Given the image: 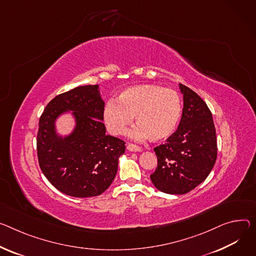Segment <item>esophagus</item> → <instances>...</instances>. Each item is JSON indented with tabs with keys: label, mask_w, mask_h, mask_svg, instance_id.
I'll use <instances>...</instances> for the list:
<instances>
[{
	"label": "esophagus",
	"mask_w": 256,
	"mask_h": 256,
	"mask_svg": "<svg viewBox=\"0 0 256 256\" xmlns=\"http://www.w3.org/2000/svg\"><path fill=\"white\" fill-rule=\"evenodd\" d=\"M126 149H128L130 152H141V151H142L141 147L136 146V145H134V144H128V145L126 146Z\"/></svg>",
	"instance_id": "1"
}]
</instances>
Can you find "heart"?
Masks as SVG:
<instances>
[{"label":"heart","mask_w":256,"mask_h":256,"mask_svg":"<svg viewBox=\"0 0 256 256\" xmlns=\"http://www.w3.org/2000/svg\"><path fill=\"white\" fill-rule=\"evenodd\" d=\"M182 104L174 90L156 84H141L120 92L118 103L109 101L103 111V120L113 134H124L136 116L138 124L130 136L134 140L150 138L164 141L172 136L180 124Z\"/></svg>","instance_id":"b5f03b06"}]
</instances>
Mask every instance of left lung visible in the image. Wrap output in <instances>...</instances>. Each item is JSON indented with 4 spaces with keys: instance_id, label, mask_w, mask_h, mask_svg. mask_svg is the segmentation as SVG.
Masks as SVG:
<instances>
[{
    "instance_id": "obj_1",
    "label": "left lung",
    "mask_w": 256,
    "mask_h": 256,
    "mask_svg": "<svg viewBox=\"0 0 256 256\" xmlns=\"http://www.w3.org/2000/svg\"><path fill=\"white\" fill-rule=\"evenodd\" d=\"M184 108L178 130L154 148L157 168L150 176L166 194H186L200 184L214 166L218 144L212 114L194 90L182 84Z\"/></svg>"
}]
</instances>
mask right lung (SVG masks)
I'll use <instances>...</instances> for the list:
<instances>
[{"label": "right lung", "mask_w": 256, "mask_h": 256, "mask_svg": "<svg viewBox=\"0 0 256 256\" xmlns=\"http://www.w3.org/2000/svg\"><path fill=\"white\" fill-rule=\"evenodd\" d=\"M104 105L98 84L80 86L51 100L40 118V168L54 187L68 196H98L109 188L118 172L126 143L106 134ZM69 110L73 111L76 126L63 137L56 132V120Z\"/></svg>", "instance_id": "obj_1"}]
</instances>
